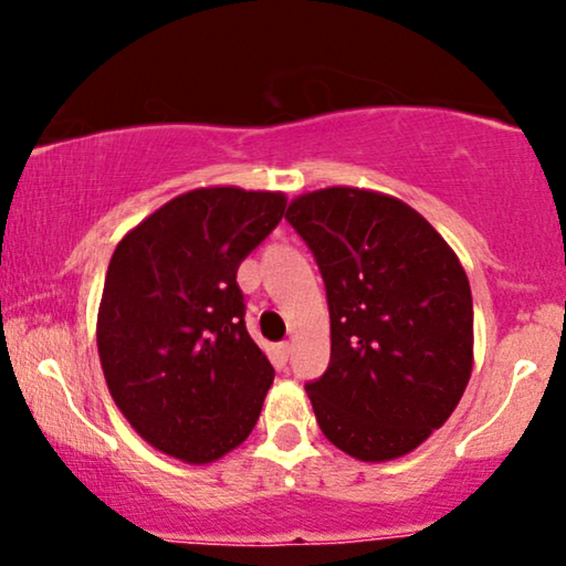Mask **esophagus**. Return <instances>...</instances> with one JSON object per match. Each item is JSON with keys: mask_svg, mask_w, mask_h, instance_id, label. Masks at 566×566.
I'll return each mask as SVG.
<instances>
[{"mask_svg": "<svg viewBox=\"0 0 566 566\" xmlns=\"http://www.w3.org/2000/svg\"><path fill=\"white\" fill-rule=\"evenodd\" d=\"M277 355H281V360H289L291 343H281V345H277Z\"/></svg>", "mask_w": 566, "mask_h": 566, "instance_id": "obj_1", "label": "esophagus"}]
</instances>
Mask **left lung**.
<instances>
[{
    "label": "left lung",
    "instance_id": "obj_1",
    "mask_svg": "<svg viewBox=\"0 0 566 566\" xmlns=\"http://www.w3.org/2000/svg\"><path fill=\"white\" fill-rule=\"evenodd\" d=\"M319 265L329 366L306 384L329 443L360 461L415 451L459 405L474 363L469 277L415 208L324 188L285 211Z\"/></svg>",
    "mask_w": 566,
    "mask_h": 566
}]
</instances>
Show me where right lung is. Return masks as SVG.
<instances>
[{
    "mask_svg": "<svg viewBox=\"0 0 566 566\" xmlns=\"http://www.w3.org/2000/svg\"><path fill=\"white\" fill-rule=\"evenodd\" d=\"M283 211V192L198 188L115 247L99 363L123 417L157 451L211 463L258 422L275 370L247 332L237 270Z\"/></svg>",
    "mask_w": 566,
    "mask_h": 566,
    "instance_id": "1",
    "label": "right lung"
}]
</instances>
